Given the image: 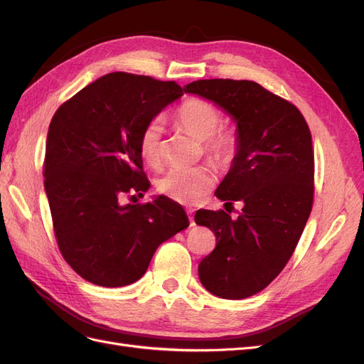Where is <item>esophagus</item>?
I'll use <instances>...</instances> for the list:
<instances>
[{
	"instance_id": "34e87169",
	"label": "esophagus",
	"mask_w": 364,
	"mask_h": 364,
	"mask_svg": "<svg viewBox=\"0 0 364 364\" xmlns=\"http://www.w3.org/2000/svg\"><path fill=\"white\" fill-rule=\"evenodd\" d=\"M186 213H188V215H190V225L194 226V225H196V223H194V217H193V213H194V211H193V209H188V211H186Z\"/></svg>"
}]
</instances>
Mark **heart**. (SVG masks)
Returning a JSON list of instances; mask_svg holds the SVG:
<instances>
[{
  "label": "heart",
  "mask_w": 364,
  "mask_h": 364,
  "mask_svg": "<svg viewBox=\"0 0 364 364\" xmlns=\"http://www.w3.org/2000/svg\"><path fill=\"white\" fill-rule=\"evenodd\" d=\"M181 127L203 141V150L215 162L226 164L238 149V134L234 127L222 126L220 109L202 98H190L176 112ZM139 153L151 167L164 161V123L162 118L150 119L139 135ZM215 183V173L206 165L191 168H171L158 182L159 191L179 203H197Z\"/></svg>",
  "instance_id": "obj_1"
}]
</instances>
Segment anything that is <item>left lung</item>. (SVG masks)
Returning a JSON list of instances; mask_svg holds the SVG:
<instances>
[{
	"label": "left lung",
	"instance_id": "left-lung-1",
	"mask_svg": "<svg viewBox=\"0 0 364 364\" xmlns=\"http://www.w3.org/2000/svg\"><path fill=\"white\" fill-rule=\"evenodd\" d=\"M183 90L223 107L237 123V155L215 196L245 206L237 218L223 209H199L194 220L217 240L199 264L202 285L223 299H245L282 272L310 217L311 132L299 109L257 82L196 80Z\"/></svg>",
	"mask_w": 364,
	"mask_h": 364
}]
</instances>
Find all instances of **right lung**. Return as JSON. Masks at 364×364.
Masks as SVG:
<instances>
[{
    "instance_id": "add662e5",
    "label": "right lung",
    "mask_w": 364,
    "mask_h": 364,
    "mask_svg": "<svg viewBox=\"0 0 364 364\" xmlns=\"http://www.w3.org/2000/svg\"><path fill=\"white\" fill-rule=\"evenodd\" d=\"M181 95L176 82L111 73L53 115L43 185L59 250L83 279L102 287L135 282L158 246L188 228L183 208L165 196L151 203H119L149 190L139 135Z\"/></svg>"
}]
</instances>
